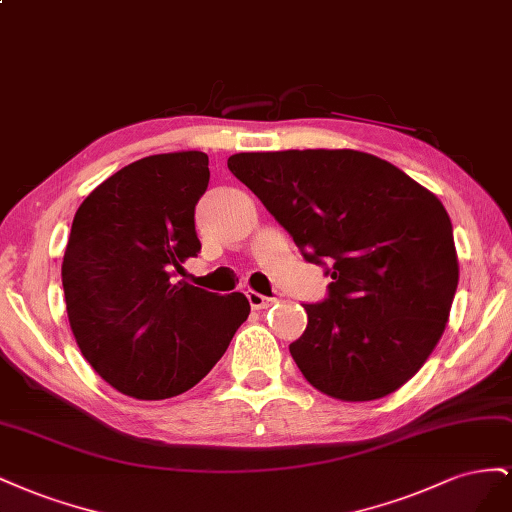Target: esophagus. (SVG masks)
Masks as SVG:
<instances>
[{
	"instance_id": "obj_1",
	"label": "esophagus",
	"mask_w": 512,
	"mask_h": 512,
	"mask_svg": "<svg viewBox=\"0 0 512 512\" xmlns=\"http://www.w3.org/2000/svg\"><path fill=\"white\" fill-rule=\"evenodd\" d=\"M246 298H248V304H251V309H255V311L268 309V306H272V304L279 302L276 298L261 296V294H257V291H246Z\"/></svg>"
}]
</instances>
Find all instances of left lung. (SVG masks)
I'll use <instances>...</instances> for the list:
<instances>
[{
    "label": "left lung",
    "mask_w": 512,
    "mask_h": 512,
    "mask_svg": "<svg viewBox=\"0 0 512 512\" xmlns=\"http://www.w3.org/2000/svg\"><path fill=\"white\" fill-rule=\"evenodd\" d=\"M227 167L332 279L324 300L304 304L309 324L289 345L302 375L343 401L386 397L412 379L459 283L442 201L356 150L242 152Z\"/></svg>",
    "instance_id": "obj_1"
}]
</instances>
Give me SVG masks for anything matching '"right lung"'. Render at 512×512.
Returning <instances> with one entry per match:
<instances>
[{
  "label": "right lung",
  "instance_id": "1",
  "mask_svg": "<svg viewBox=\"0 0 512 512\" xmlns=\"http://www.w3.org/2000/svg\"><path fill=\"white\" fill-rule=\"evenodd\" d=\"M208 182V154H154L94 188L72 221L62 264L70 328L92 369L128 397L191 390L251 313L240 291L173 281L201 251L195 206Z\"/></svg>",
  "mask_w": 512,
  "mask_h": 512
}]
</instances>
